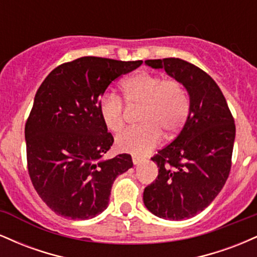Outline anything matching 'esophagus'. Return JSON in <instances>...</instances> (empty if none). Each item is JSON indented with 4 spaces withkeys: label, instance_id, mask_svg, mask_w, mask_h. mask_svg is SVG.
<instances>
[{
    "label": "esophagus",
    "instance_id": "obj_1",
    "mask_svg": "<svg viewBox=\"0 0 257 257\" xmlns=\"http://www.w3.org/2000/svg\"><path fill=\"white\" fill-rule=\"evenodd\" d=\"M141 162H143V159H141V158H139V157H133V163H134L135 166H137V164H140Z\"/></svg>",
    "mask_w": 257,
    "mask_h": 257
}]
</instances>
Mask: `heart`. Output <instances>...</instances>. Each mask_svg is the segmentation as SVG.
I'll return each instance as SVG.
<instances>
[{
  "label": "heart",
  "instance_id": "obj_1",
  "mask_svg": "<svg viewBox=\"0 0 257 257\" xmlns=\"http://www.w3.org/2000/svg\"><path fill=\"white\" fill-rule=\"evenodd\" d=\"M120 87L125 104L140 107L138 112L140 125L126 129L117 137L119 151L143 156L159 145L162 134L174 138L181 131L190 113V100L181 82L143 71L124 79ZM99 112L108 131L122 129L124 106L118 95L112 93L102 95Z\"/></svg>",
  "mask_w": 257,
  "mask_h": 257
}]
</instances>
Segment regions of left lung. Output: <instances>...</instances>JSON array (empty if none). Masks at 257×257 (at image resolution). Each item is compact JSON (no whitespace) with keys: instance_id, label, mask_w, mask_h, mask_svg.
<instances>
[{"instance_id":"8db88e82","label":"left lung","mask_w":257,"mask_h":257,"mask_svg":"<svg viewBox=\"0 0 257 257\" xmlns=\"http://www.w3.org/2000/svg\"><path fill=\"white\" fill-rule=\"evenodd\" d=\"M145 64L184 84L190 113L178 137L151 158L158 176L144 191V203L161 219H190L213 202L228 179L234 118L219 85L198 66L179 58Z\"/></svg>"}]
</instances>
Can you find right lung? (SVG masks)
Instances as JSON below:
<instances>
[{"mask_svg": "<svg viewBox=\"0 0 257 257\" xmlns=\"http://www.w3.org/2000/svg\"><path fill=\"white\" fill-rule=\"evenodd\" d=\"M141 64L78 58L55 67L38 88L25 124L28 172L55 214L87 220L102 213L114 179L133 167L128 153L102 159L113 137L99 102L112 82Z\"/></svg>", "mask_w": 257, "mask_h": 257, "instance_id": "right-lung-1", "label": "right lung"}]
</instances>
